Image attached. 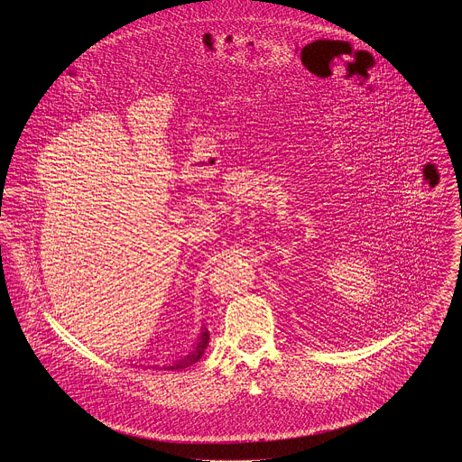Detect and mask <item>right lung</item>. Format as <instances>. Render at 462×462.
Segmentation results:
<instances>
[{
	"label": "right lung",
	"mask_w": 462,
	"mask_h": 462,
	"mask_svg": "<svg viewBox=\"0 0 462 462\" xmlns=\"http://www.w3.org/2000/svg\"><path fill=\"white\" fill-rule=\"evenodd\" d=\"M208 340H210V333H208V328L203 325L201 327V333H199V338H197V344L186 355H182V356H179V358H175V360H171V362H168L164 365L153 364L150 367H153V369H166V371H182V369L193 365L195 362H199V358L205 355V349L208 347Z\"/></svg>",
	"instance_id": "right-lung-1"
}]
</instances>
